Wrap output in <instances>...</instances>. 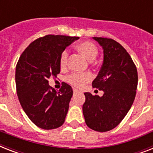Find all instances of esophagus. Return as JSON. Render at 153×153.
I'll list each match as a JSON object with an SVG mask.
<instances>
[{
  "label": "esophagus",
  "mask_w": 153,
  "mask_h": 153,
  "mask_svg": "<svg viewBox=\"0 0 153 153\" xmlns=\"http://www.w3.org/2000/svg\"><path fill=\"white\" fill-rule=\"evenodd\" d=\"M73 91H74V94H75V93H79V90H77V89H73Z\"/></svg>",
  "instance_id": "esophagus-1"
}]
</instances>
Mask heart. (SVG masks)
I'll return each mask as SVG.
<instances>
[{
    "label": "heart",
    "mask_w": 153,
    "mask_h": 153,
    "mask_svg": "<svg viewBox=\"0 0 153 153\" xmlns=\"http://www.w3.org/2000/svg\"><path fill=\"white\" fill-rule=\"evenodd\" d=\"M76 48L88 61H92L98 55V48L91 42L85 41L79 43V44H77ZM68 56H69V53L67 50H64L62 51L59 59V64L62 68L67 67ZM91 79H92V75L88 72H86V73H73V74L67 76L66 81L73 86L80 88L87 82L91 81Z\"/></svg>",
    "instance_id": "1"
}]
</instances>
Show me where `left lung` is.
<instances>
[{
  "instance_id": "left-lung-1",
  "label": "left lung",
  "mask_w": 153,
  "mask_h": 153,
  "mask_svg": "<svg viewBox=\"0 0 153 153\" xmlns=\"http://www.w3.org/2000/svg\"><path fill=\"white\" fill-rule=\"evenodd\" d=\"M103 50V63L92 82L103 95L84 93L85 122L98 132L114 128L126 117L135 99L137 71L132 58L121 44L112 39L93 37Z\"/></svg>"
}]
</instances>
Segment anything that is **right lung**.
I'll return each instance as SVG.
<instances>
[{
    "instance_id": "add662e5",
    "label": "right lung",
    "mask_w": 153,
    "mask_h": 153,
    "mask_svg": "<svg viewBox=\"0 0 153 153\" xmlns=\"http://www.w3.org/2000/svg\"><path fill=\"white\" fill-rule=\"evenodd\" d=\"M79 37L48 35L33 41L20 55L16 67L17 96L24 111L43 129L59 128L64 123L73 95L71 86L62 82L59 91L48 79L60 72L59 59L67 47Z\"/></svg>"
}]
</instances>
